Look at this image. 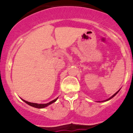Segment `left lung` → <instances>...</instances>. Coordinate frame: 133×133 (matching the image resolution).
<instances>
[{
	"instance_id": "8db88e82",
	"label": "left lung",
	"mask_w": 133,
	"mask_h": 133,
	"mask_svg": "<svg viewBox=\"0 0 133 133\" xmlns=\"http://www.w3.org/2000/svg\"><path fill=\"white\" fill-rule=\"evenodd\" d=\"M119 91H120V90H118V91H117V92H116V93H115V94H114V95H112V96H111V97H110V98H108V100H104V101H108V100H110V99H111V98H113V97H114V96H115V95H116V94H117V93H118V92H119ZM104 101H102V102H104Z\"/></svg>"
}]
</instances>
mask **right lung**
I'll return each mask as SVG.
<instances>
[{
	"mask_svg": "<svg viewBox=\"0 0 133 133\" xmlns=\"http://www.w3.org/2000/svg\"><path fill=\"white\" fill-rule=\"evenodd\" d=\"M57 98H56V99H55V100H53V101H51V102H50L48 103V104H36V103L29 102L25 101V100H23V99H22V100H23V101L24 102L26 103L27 104H28V105H31V106L33 107V108L41 109V108H45V107L48 106V105H50V104H53V103H54L55 102L57 101Z\"/></svg>",
	"mask_w": 133,
	"mask_h": 133,
	"instance_id": "add662e5",
	"label": "right lung"
}]
</instances>
